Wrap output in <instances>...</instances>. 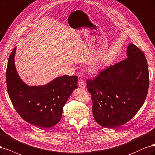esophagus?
<instances>
[{
    "label": "esophagus",
    "mask_w": 155,
    "mask_h": 155,
    "mask_svg": "<svg viewBox=\"0 0 155 155\" xmlns=\"http://www.w3.org/2000/svg\"><path fill=\"white\" fill-rule=\"evenodd\" d=\"M78 86L83 89H86V84H85L84 82L82 81V80H80L79 82H78Z\"/></svg>",
    "instance_id": "1"
}]
</instances>
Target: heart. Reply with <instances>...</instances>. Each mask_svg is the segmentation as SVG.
Instances as JSON below:
<instances>
[{
	"label": "heart",
	"mask_w": 155,
	"mask_h": 155,
	"mask_svg": "<svg viewBox=\"0 0 155 155\" xmlns=\"http://www.w3.org/2000/svg\"><path fill=\"white\" fill-rule=\"evenodd\" d=\"M97 67H93L91 69V72H94V71H95L96 70H97Z\"/></svg>",
	"instance_id": "1"
}]
</instances>
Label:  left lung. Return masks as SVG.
Instances as JSON below:
<instances>
[{
  "label": "left lung",
  "mask_w": 155,
  "mask_h": 155,
  "mask_svg": "<svg viewBox=\"0 0 155 155\" xmlns=\"http://www.w3.org/2000/svg\"><path fill=\"white\" fill-rule=\"evenodd\" d=\"M127 56L86 81L94 118L104 127L114 128L127 123L147 97L149 81L146 57L133 44L128 46Z\"/></svg>",
  "instance_id": "left-lung-1"
}]
</instances>
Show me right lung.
Listing matches in <instances>:
<instances>
[{"label":"right lung","mask_w":155,"mask_h":155,"mask_svg":"<svg viewBox=\"0 0 155 155\" xmlns=\"http://www.w3.org/2000/svg\"><path fill=\"white\" fill-rule=\"evenodd\" d=\"M16 48L8 59L6 84L9 98L25 121L41 128L56 125L62 118L63 107L74 89L77 76L57 77L44 86H29L22 82L15 66Z\"/></svg>","instance_id":"obj_1"}]
</instances>
